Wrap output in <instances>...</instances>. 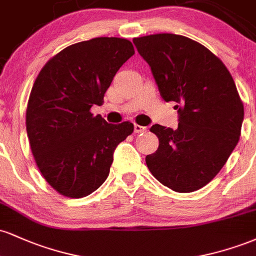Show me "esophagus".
I'll list each match as a JSON object with an SVG mask.
<instances>
[{"label": "esophagus", "mask_w": 256, "mask_h": 256, "mask_svg": "<svg viewBox=\"0 0 256 256\" xmlns=\"http://www.w3.org/2000/svg\"><path fill=\"white\" fill-rule=\"evenodd\" d=\"M146 130V128H144V126L134 124V132H136V134H140V132H144Z\"/></svg>", "instance_id": "esophagus-1"}]
</instances>
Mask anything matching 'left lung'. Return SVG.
Masks as SVG:
<instances>
[{
    "label": "left lung",
    "mask_w": 256,
    "mask_h": 256,
    "mask_svg": "<svg viewBox=\"0 0 256 256\" xmlns=\"http://www.w3.org/2000/svg\"><path fill=\"white\" fill-rule=\"evenodd\" d=\"M134 43L160 95L176 102L179 113L176 130L150 128L158 148L146 155V166L173 192H196L218 174L238 143L244 107L234 78L210 49L185 36L149 34Z\"/></svg>",
    "instance_id": "obj_1"
}]
</instances>
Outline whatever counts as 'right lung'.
I'll return each instance as SVG.
<instances>
[{
    "label": "right lung",
    "mask_w": 256,
    "mask_h": 256,
    "mask_svg": "<svg viewBox=\"0 0 256 256\" xmlns=\"http://www.w3.org/2000/svg\"><path fill=\"white\" fill-rule=\"evenodd\" d=\"M134 54L128 40L98 37L62 49L38 73L26 108L28 143L43 178L66 198L98 190L114 149L134 132L130 122L108 124L91 113Z\"/></svg>",
    "instance_id": "right-lung-1"
}]
</instances>
